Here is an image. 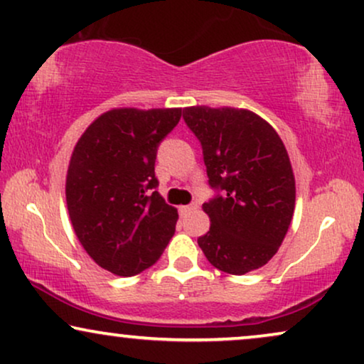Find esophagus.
Masks as SVG:
<instances>
[{
  "mask_svg": "<svg viewBox=\"0 0 364 364\" xmlns=\"http://www.w3.org/2000/svg\"><path fill=\"white\" fill-rule=\"evenodd\" d=\"M196 208H198V205L196 203H191V205L181 206V208H179V211H181V215H190V213H193V211H196Z\"/></svg>",
  "mask_w": 364,
  "mask_h": 364,
  "instance_id": "obj_1",
  "label": "esophagus"
}]
</instances>
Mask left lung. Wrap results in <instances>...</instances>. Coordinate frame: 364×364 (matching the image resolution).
<instances>
[{"label": "left lung", "instance_id": "obj_1", "mask_svg": "<svg viewBox=\"0 0 364 364\" xmlns=\"http://www.w3.org/2000/svg\"><path fill=\"white\" fill-rule=\"evenodd\" d=\"M183 117L201 142L210 186L222 191L203 203L211 223L198 245L222 272L260 269L282 245L296 206L282 139L247 109L193 105L183 109Z\"/></svg>", "mask_w": 364, "mask_h": 364}]
</instances>
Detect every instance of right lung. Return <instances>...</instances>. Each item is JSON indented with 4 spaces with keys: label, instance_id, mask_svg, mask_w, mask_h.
Here are the masks:
<instances>
[{
    "label": "right lung",
    "instance_id": "obj_1",
    "mask_svg": "<svg viewBox=\"0 0 364 364\" xmlns=\"http://www.w3.org/2000/svg\"><path fill=\"white\" fill-rule=\"evenodd\" d=\"M179 119V107L110 109L73 148L68 216L90 259L110 274L131 277L149 269L174 235L178 210L153 190L158 146Z\"/></svg>",
    "mask_w": 364,
    "mask_h": 364
}]
</instances>
